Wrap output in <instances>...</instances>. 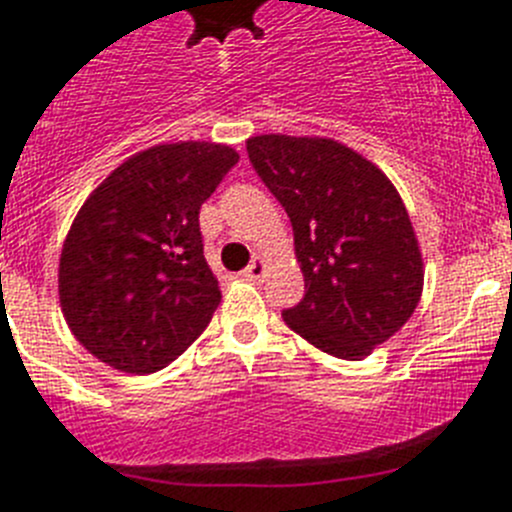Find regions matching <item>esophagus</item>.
Returning a JSON list of instances; mask_svg holds the SVG:
<instances>
[{"label": "esophagus", "instance_id": "1", "mask_svg": "<svg viewBox=\"0 0 512 512\" xmlns=\"http://www.w3.org/2000/svg\"><path fill=\"white\" fill-rule=\"evenodd\" d=\"M243 277L251 279V282H259V279L264 277V264H261L259 259H253L251 264H248L246 269H243Z\"/></svg>", "mask_w": 512, "mask_h": 512}]
</instances>
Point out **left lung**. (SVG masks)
I'll return each instance as SVG.
<instances>
[{
    "label": "left lung",
    "instance_id": "left-lung-1",
    "mask_svg": "<svg viewBox=\"0 0 512 512\" xmlns=\"http://www.w3.org/2000/svg\"><path fill=\"white\" fill-rule=\"evenodd\" d=\"M246 148L295 230L305 297L282 310L284 323L325 354L364 359L408 323L423 292L400 194L338 140L256 135Z\"/></svg>",
    "mask_w": 512,
    "mask_h": 512
}]
</instances>
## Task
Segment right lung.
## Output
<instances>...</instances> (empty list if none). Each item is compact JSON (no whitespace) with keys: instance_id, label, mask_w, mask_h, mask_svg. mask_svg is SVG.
Segmentation results:
<instances>
[{"instance_id":"obj_1","label":"right lung","mask_w":512,"mask_h":512,"mask_svg":"<svg viewBox=\"0 0 512 512\" xmlns=\"http://www.w3.org/2000/svg\"><path fill=\"white\" fill-rule=\"evenodd\" d=\"M238 153L169 143L117 166L84 202L58 264L76 341L120 372L153 374L187 351L220 305L200 207Z\"/></svg>"}]
</instances>
